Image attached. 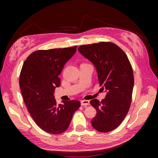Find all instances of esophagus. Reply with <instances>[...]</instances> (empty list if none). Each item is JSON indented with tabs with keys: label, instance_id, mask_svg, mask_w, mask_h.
I'll use <instances>...</instances> for the list:
<instances>
[{
	"label": "esophagus",
	"instance_id": "esophagus-1",
	"mask_svg": "<svg viewBox=\"0 0 158 158\" xmlns=\"http://www.w3.org/2000/svg\"><path fill=\"white\" fill-rule=\"evenodd\" d=\"M81 105L82 106H88V105H89V102L88 101V100H82L81 101Z\"/></svg>",
	"mask_w": 158,
	"mask_h": 158
}]
</instances>
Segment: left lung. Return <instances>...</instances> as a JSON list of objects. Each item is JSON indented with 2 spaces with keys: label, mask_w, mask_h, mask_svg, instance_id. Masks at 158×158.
I'll return each instance as SVG.
<instances>
[{
  "label": "left lung",
  "mask_w": 158,
  "mask_h": 158,
  "mask_svg": "<svg viewBox=\"0 0 158 158\" xmlns=\"http://www.w3.org/2000/svg\"><path fill=\"white\" fill-rule=\"evenodd\" d=\"M78 50L94 65L100 86L106 92L102 102L90 101L97 111L91 123L99 132L111 131L120 125L131 106L134 86L131 64L125 52L113 43L82 45Z\"/></svg>",
  "instance_id": "1"
}]
</instances>
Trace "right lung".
Returning a JSON list of instances; mask_svg holds the SVG:
<instances>
[{
    "label": "right lung",
    "instance_id": "1",
    "mask_svg": "<svg viewBox=\"0 0 158 158\" xmlns=\"http://www.w3.org/2000/svg\"><path fill=\"white\" fill-rule=\"evenodd\" d=\"M76 49L77 46L37 51L22 66L19 84L27 111L36 125L50 134L64 132L80 106L77 100L57 105L54 95L55 88L60 85L59 76Z\"/></svg>",
    "mask_w": 158,
    "mask_h": 158
}]
</instances>
